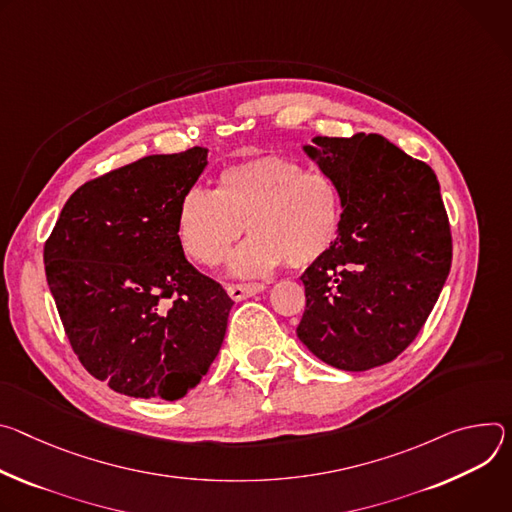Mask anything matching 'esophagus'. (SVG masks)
Here are the masks:
<instances>
[{
	"label": "esophagus",
	"instance_id": "34e87169",
	"mask_svg": "<svg viewBox=\"0 0 512 512\" xmlns=\"http://www.w3.org/2000/svg\"><path fill=\"white\" fill-rule=\"evenodd\" d=\"M266 287L260 285V282H250V285H230L227 287V293L234 301H244L248 297H254L258 293H262Z\"/></svg>",
	"mask_w": 512,
	"mask_h": 512
}]
</instances>
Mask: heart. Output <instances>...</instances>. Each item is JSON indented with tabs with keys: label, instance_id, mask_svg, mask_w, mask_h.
I'll use <instances>...</instances> for the list:
<instances>
[{
	"label": "heart",
	"instance_id": "heart-1",
	"mask_svg": "<svg viewBox=\"0 0 512 512\" xmlns=\"http://www.w3.org/2000/svg\"><path fill=\"white\" fill-rule=\"evenodd\" d=\"M344 223L337 181L285 156L262 154L221 170L217 191L191 187L179 205V240L203 266H217L244 230L252 238L232 256L236 276H262L289 264L307 268L335 244Z\"/></svg>",
	"mask_w": 512,
	"mask_h": 512
}]
</instances>
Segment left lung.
Listing matches in <instances>:
<instances>
[{
    "label": "left lung",
    "instance_id": "left-lung-1",
    "mask_svg": "<svg viewBox=\"0 0 512 512\" xmlns=\"http://www.w3.org/2000/svg\"><path fill=\"white\" fill-rule=\"evenodd\" d=\"M344 193L333 248L301 280V342L321 362L362 372L392 362L425 325L451 266L433 170L380 134L315 136L303 146Z\"/></svg>",
    "mask_w": 512,
    "mask_h": 512
}]
</instances>
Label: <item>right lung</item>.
Segmentation results:
<instances>
[{
    "label": "right lung",
    "instance_id": "obj_1",
    "mask_svg": "<svg viewBox=\"0 0 512 512\" xmlns=\"http://www.w3.org/2000/svg\"><path fill=\"white\" fill-rule=\"evenodd\" d=\"M207 148L152 154L81 185L44 244L69 342L97 380L134 399L177 401L207 374L234 301L179 240V205Z\"/></svg>",
    "mask_w": 512,
    "mask_h": 512
}]
</instances>
